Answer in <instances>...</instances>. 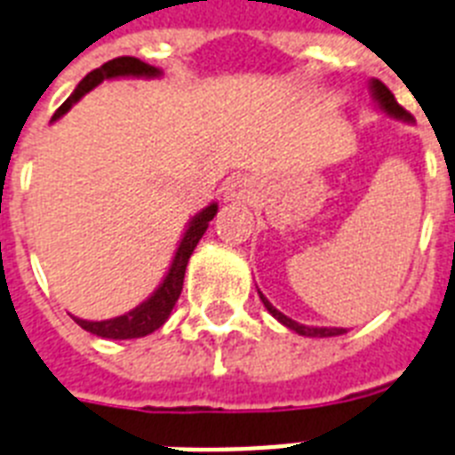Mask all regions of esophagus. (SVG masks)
<instances>
[{
  "label": "esophagus",
  "mask_w": 455,
  "mask_h": 455,
  "mask_svg": "<svg viewBox=\"0 0 455 455\" xmlns=\"http://www.w3.org/2000/svg\"><path fill=\"white\" fill-rule=\"evenodd\" d=\"M252 196V184L245 177H231L224 187V201L228 203H245Z\"/></svg>",
  "instance_id": "obj_1"
}]
</instances>
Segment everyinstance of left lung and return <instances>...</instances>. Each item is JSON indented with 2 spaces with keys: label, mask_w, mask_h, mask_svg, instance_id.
<instances>
[{
  "label": "left lung",
  "mask_w": 455,
  "mask_h": 455,
  "mask_svg": "<svg viewBox=\"0 0 455 455\" xmlns=\"http://www.w3.org/2000/svg\"><path fill=\"white\" fill-rule=\"evenodd\" d=\"M369 88H371V98L376 100V105H379V109H381V112H386L387 116H393V119H400V121H407V124H413L411 114H409L404 107L397 105V100H395V95L387 91L386 84H381L379 79H371V81H369ZM259 297H261V304L266 306V311L271 313V315L275 317L280 324H285L287 330L297 331V334L315 336V339H327V336H341L343 331H346L343 327H308V324L297 323V320L287 317L285 313H280L278 308H275V306H273L271 301L264 297V294H261V291H259Z\"/></svg>",
  "instance_id": "8db88e82"
}]
</instances>
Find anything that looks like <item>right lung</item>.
<instances>
[{"label":"right lung","instance_id":"1","mask_svg":"<svg viewBox=\"0 0 455 455\" xmlns=\"http://www.w3.org/2000/svg\"><path fill=\"white\" fill-rule=\"evenodd\" d=\"M161 69L151 68L147 62H142L140 58H131V55H124V58H114V60L105 62L102 68L93 69L91 74H86L81 84L74 88V93L69 95L58 112L53 114V119L58 121L60 116L72 109L76 102H79L88 91H93L98 84H102L105 79H121V76H144V79H156L161 76ZM217 215V203H210L208 208H203L194 220L189 221V227L184 231L180 245H177V252L170 261V268L165 273L164 283L154 290L147 301H142L140 306H135L132 311L124 313L119 317H112V320H81V317H74V323L84 327L86 331L95 336H102V339H140V336H147L151 331H156L158 327H164V323L170 317V311L175 308L177 299L182 294L184 285V273H187V264H189V257L194 254L198 240L203 238V234L208 231V224L212 221V217Z\"/></svg>","mask_w":455,"mask_h":455}]
</instances>
